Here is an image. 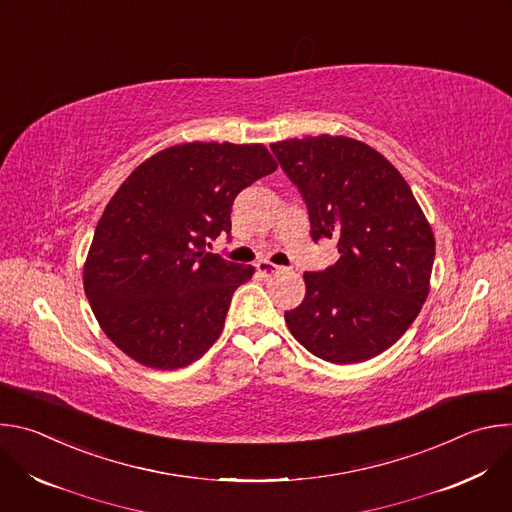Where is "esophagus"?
I'll use <instances>...</instances> for the list:
<instances>
[{
  "instance_id": "obj_1",
  "label": "esophagus",
  "mask_w": 512,
  "mask_h": 512,
  "mask_svg": "<svg viewBox=\"0 0 512 512\" xmlns=\"http://www.w3.org/2000/svg\"><path fill=\"white\" fill-rule=\"evenodd\" d=\"M257 271L263 275V277H269V275H275V273H279L283 267H279V265H275V263H269V261H259L257 265Z\"/></svg>"
}]
</instances>
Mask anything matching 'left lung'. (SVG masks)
Segmentation results:
<instances>
[{
    "label": "left lung",
    "instance_id": "8db88e82",
    "mask_svg": "<svg viewBox=\"0 0 512 512\" xmlns=\"http://www.w3.org/2000/svg\"><path fill=\"white\" fill-rule=\"evenodd\" d=\"M308 206L312 239H338L340 259L306 271V298L285 312L314 356L364 362L393 346L429 294L435 239L399 170L371 145L344 135L271 143Z\"/></svg>",
    "mask_w": 512,
    "mask_h": 512
}]
</instances>
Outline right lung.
Segmentation results:
<instances>
[{"instance_id": "add662e5", "label": "right lung", "mask_w": 512, "mask_h": 512, "mask_svg": "<svg viewBox=\"0 0 512 512\" xmlns=\"http://www.w3.org/2000/svg\"><path fill=\"white\" fill-rule=\"evenodd\" d=\"M277 170L263 143L192 141L139 164L113 194L83 269L93 314L129 358L174 371L221 336L255 269L206 251L235 196Z\"/></svg>"}]
</instances>
